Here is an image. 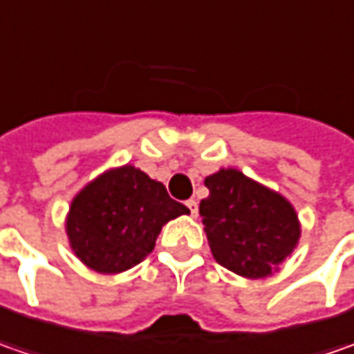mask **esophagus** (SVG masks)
Wrapping results in <instances>:
<instances>
[{
	"label": "esophagus",
	"mask_w": 354,
	"mask_h": 354,
	"mask_svg": "<svg viewBox=\"0 0 354 354\" xmlns=\"http://www.w3.org/2000/svg\"><path fill=\"white\" fill-rule=\"evenodd\" d=\"M187 207H189V211H191V216H197L198 205H197V201H195V198H189V201H187Z\"/></svg>",
	"instance_id": "obj_1"
}]
</instances>
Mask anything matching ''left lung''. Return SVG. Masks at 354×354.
<instances>
[{
	"instance_id": "obj_1",
	"label": "left lung",
	"mask_w": 354,
	"mask_h": 354,
	"mask_svg": "<svg viewBox=\"0 0 354 354\" xmlns=\"http://www.w3.org/2000/svg\"><path fill=\"white\" fill-rule=\"evenodd\" d=\"M205 185L209 197L201 201L198 214L214 260L242 278L278 272L301 238L292 203L234 167H221Z\"/></svg>"
}]
</instances>
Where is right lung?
<instances>
[{
    "instance_id": "right-lung-1",
    "label": "right lung",
    "mask_w": 354,
    "mask_h": 354,
    "mask_svg": "<svg viewBox=\"0 0 354 354\" xmlns=\"http://www.w3.org/2000/svg\"><path fill=\"white\" fill-rule=\"evenodd\" d=\"M189 214L165 185L133 165L110 167L86 183L64 218L71 250L98 274H122L156 248L161 228Z\"/></svg>"
}]
</instances>
